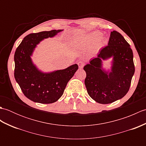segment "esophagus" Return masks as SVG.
Returning <instances> with one entry per match:
<instances>
[{
	"mask_svg": "<svg viewBox=\"0 0 146 146\" xmlns=\"http://www.w3.org/2000/svg\"><path fill=\"white\" fill-rule=\"evenodd\" d=\"M84 64H85V63L82 61H79L78 63V65L80 68H83V67L84 66Z\"/></svg>",
	"mask_w": 146,
	"mask_h": 146,
	"instance_id": "1",
	"label": "esophagus"
}]
</instances>
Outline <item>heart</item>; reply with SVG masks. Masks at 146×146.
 Instances as JSON below:
<instances>
[{"mask_svg":"<svg viewBox=\"0 0 146 146\" xmlns=\"http://www.w3.org/2000/svg\"><path fill=\"white\" fill-rule=\"evenodd\" d=\"M102 34L100 32L95 31L91 33L86 36L84 39L86 44H92L97 41V46H102L104 43V39L101 38Z\"/></svg>","mask_w":146,"mask_h":146,"instance_id":"1","label":"heart"}]
</instances>
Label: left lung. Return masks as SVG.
<instances>
[{"instance_id":"1","label":"left lung","mask_w":146,"mask_h":146,"mask_svg":"<svg viewBox=\"0 0 146 146\" xmlns=\"http://www.w3.org/2000/svg\"><path fill=\"white\" fill-rule=\"evenodd\" d=\"M110 58L111 68L106 69L103 61ZM83 70L86 90L93 100L102 104L120 100L128 92L135 72L132 49L121 34L113 31L108 46L90 59Z\"/></svg>"}]
</instances>
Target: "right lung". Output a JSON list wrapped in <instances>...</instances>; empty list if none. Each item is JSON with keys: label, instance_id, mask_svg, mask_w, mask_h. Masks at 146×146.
Instances as JSON below:
<instances>
[{"label": "right lung", "instance_id": "1", "mask_svg": "<svg viewBox=\"0 0 146 146\" xmlns=\"http://www.w3.org/2000/svg\"><path fill=\"white\" fill-rule=\"evenodd\" d=\"M63 29L33 33L26 36L14 54L15 81L26 97L33 102L52 104L58 101L69 80L77 70L75 64L65 69L44 72L34 63L32 56L36 48L45 39L54 38Z\"/></svg>", "mask_w": 146, "mask_h": 146}]
</instances>
